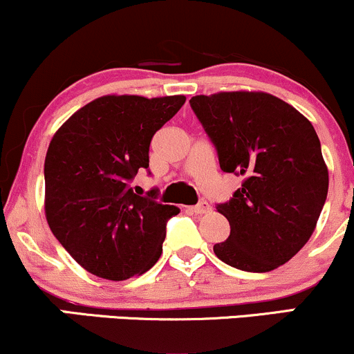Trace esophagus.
I'll use <instances>...</instances> for the list:
<instances>
[{
	"label": "esophagus",
	"instance_id": "obj_1",
	"mask_svg": "<svg viewBox=\"0 0 354 354\" xmlns=\"http://www.w3.org/2000/svg\"><path fill=\"white\" fill-rule=\"evenodd\" d=\"M189 209L193 211L194 214H206V213H209V211H211V206L206 201H201V203H198L196 206H191Z\"/></svg>",
	"mask_w": 354,
	"mask_h": 354
}]
</instances>
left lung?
Segmentation results:
<instances>
[{
    "mask_svg": "<svg viewBox=\"0 0 354 354\" xmlns=\"http://www.w3.org/2000/svg\"><path fill=\"white\" fill-rule=\"evenodd\" d=\"M218 149L219 168L243 176L218 213L230 221L214 254L226 265L266 273L311 238L328 194V166L308 118L265 91H219L189 100Z\"/></svg>",
    "mask_w": 354,
    "mask_h": 354,
    "instance_id": "obj_1",
    "label": "left lung"
}]
</instances>
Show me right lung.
I'll return each mask as SVG.
<instances>
[{"mask_svg": "<svg viewBox=\"0 0 354 354\" xmlns=\"http://www.w3.org/2000/svg\"><path fill=\"white\" fill-rule=\"evenodd\" d=\"M185 101L183 95L101 96L53 136L44 160V214L88 273L123 281L160 259L166 221L180 209L138 196L129 183L149 166L154 133Z\"/></svg>", "mask_w": 354, "mask_h": 354, "instance_id": "obj_1", "label": "right lung"}]
</instances>
